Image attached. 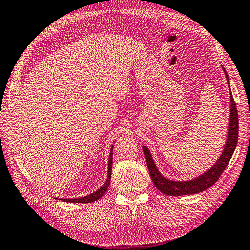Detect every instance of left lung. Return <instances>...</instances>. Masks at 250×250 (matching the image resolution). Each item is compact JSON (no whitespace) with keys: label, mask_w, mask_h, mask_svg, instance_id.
Returning a JSON list of instances; mask_svg holds the SVG:
<instances>
[{"label":"left lung","mask_w":250,"mask_h":250,"mask_svg":"<svg viewBox=\"0 0 250 250\" xmlns=\"http://www.w3.org/2000/svg\"><path fill=\"white\" fill-rule=\"evenodd\" d=\"M225 78L228 80L229 88V75L226 73L225 69L223 67ZM230 90V89H229ZM229 132L228 138H226V143L223 152L219 157V160L215 162L211 168H208L207 171L202 172L196 178L189 179V180H171L167 179L166 177L163 176L160 170H158L157 166L154 163L152 157V154L146 146H143V153L145 155V160H146L147 168L151 175L152 181L155 187L160 190L161 192L164 194H168V196H185V194H194L202 192L214 185L217 179L220 178L222 172L226 168L229 162L230 161V157L233 156V153L237 145L238 140V113L236 109V104L234 102L232 92H230V110H229Z\"/></svg>","instance_id":"left-lung-1"}]
</instances>
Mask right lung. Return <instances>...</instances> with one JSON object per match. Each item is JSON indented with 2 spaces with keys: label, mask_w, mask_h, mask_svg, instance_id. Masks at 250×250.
Listing matches in <instances>:
<instances>
[{
  "label": "right lung",
  "mask_w": 250,
  "mask_h": 250,
  "mask_svg": "<svg viewBox=\"0 0 250 250\" xmlns=\"http://www.w3.org/2000/svg\"><path fill=\"white\" fill-rule=\"evenodd\" d=\"M112 149L113 146H111L110 148V153H109V160H108V176H107V179L105 181V184H104L101 188H98L96 191L87 194V196L85 197H81V198H74V199H60L61 201L63 202H70V203H89V202H94L98 200V199H101L105 192L107 191L108 187H109V184H110V179H111V169H112Z\"/></svg>",
  "instance_id": "add662e5"
}]
</instances>
